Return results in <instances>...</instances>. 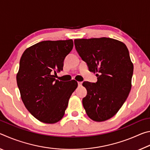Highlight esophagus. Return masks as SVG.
Wrapping results in <instances>:
<instances>
[{"label": "esophagus", "instance_id": "34e87169", "mask_svg": "<svg viewBox=\"0 0 150 150\" xmlns=\"http://www.w3.org/2000/svg\"><path fill=\"white\" fill-rule=\"evenodd\" d=\"M82 84H83L82 82H78V85L79 86H81V85H82Z\"/></svg>", "mask_w": 150, "mask_h": 150}]
</instances>
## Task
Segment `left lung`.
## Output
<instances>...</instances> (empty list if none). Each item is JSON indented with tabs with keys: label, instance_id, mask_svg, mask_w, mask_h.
I'll use <instances>...</instances> for the list:
<instances>
[{
	"label": "left lung",
	"instance_id": "1",
	"mask_svg": "<svg viewBox=\"0 0 150 150\" xmlns=\"http://www.w3.org/2000/svg\"><path fill=\"white\" fill-rule=\"evenodd\" d=\"M75 49L88 70L97 73V81H85L87 94L83 105L88 117L96 122L115 116L131 90L134 65L124 43L109 38L76 39Z\"/></svg>",
	"mask_w": 150,
	"mask_h": 150
}]
</instances>
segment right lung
Returning <instances> with one entry per match:
<instances>
[{
	"label": "right lung",
	"mask_w": 150,
	"mask_h": 150,
	"mask_svg": "<svg viewBox=\"0 0 150 150\" xmlns=\"http://www.w3.org/2000/svg\"><path fill=\"white\" fill-rule=\"evenodd\" d=\"M73 47L72 40L43 41L24 51L16 75L21 98L32 116L47 124H54L64 116L77 82L55 79L63 62Z\"/></svg>",
	"instance_id": "right-lung-1"
}]
</instances>
